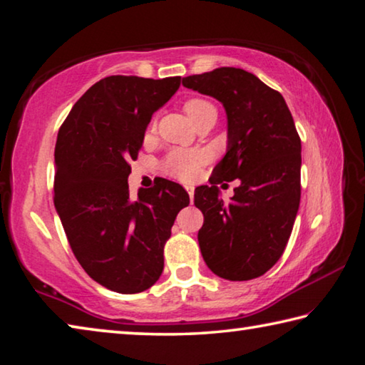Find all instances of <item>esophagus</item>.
Here are the masks:
<instances>
[{
    "label": "esophagus",
    "mask_w": 365,
    "mask_h": 365,
    "mask_svg": "<svg viewBox=\"0 0 365 365\" xmlns=\"http://www.w3.org/2000/svg\"><path fill=\"white\" fill-rule=\"evenodd\" d=\"M184 189H186V192L189 194L190 197V202H192V197H194V186H190V184H187V186H184Z\"/></svg>",
    "instance_id": "1"
}]
</instances>
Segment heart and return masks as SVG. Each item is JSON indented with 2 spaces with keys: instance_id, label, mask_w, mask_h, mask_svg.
I'll return each instance as SVG.
<instances>
[{
  "instance_id": "obj_1",
  "label": "heart",
  "mask_w": 365,
  "mask_h": 365,
  "mask_svg": "<svg viewBox=\"0 0 365 365\" xmlns=\"http://www.w3.org/2000/svg\"><path fill=\"white\" fill-rule=\"evenodd\" d=\"M215 110V106L208 100L204 98H190L184 103V111L187 116L197 124L204 118L208 111ZM205 157L199 150H186V148H173L166 153L163 160V171L166 175L181 181H190L197 176L204 165Z\"/></svg>"
}]
</instances>
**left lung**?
I'll list each match as a JSON object with an SVG mask.
<instances>
[{"label": "left lung", "instance_id": "1", "mask_svg": "<svg viewBox=\"0 0 365 365\" xmlns=\"http://www.w3.org/2000/svg\"><path fill=\"white\" fill-rule=\"evenodd\" d=\"M182 86L220 100L228 115V152L210 186L195 189L204 213L199 246L205 264L231 282L259 278L277 264L301 202V137L283 95L239 68L189 76ZM239 178L225 205L217 184Z\"/></svg>", "mask_w": 365, "mask_h": 365}]
</instances>
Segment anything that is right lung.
Wrapping results in <instances>:
<instances>
[{
  "label": "right lung",
  "instance_id": "1",
  "mask_svg": "<svg viewBox=\"0 0 365 365\" xmlns=\"http://www.w3.org/2000/svg\"><path fill=\"white\" fill-rule=\"evenodd\" d=\"M181 77L110 76L76 101L55 147V207L69 246L88 277L121 294L142 292L163 272V249L189 194L161 179L129 197L130 160L152 115Z\"/></svg>",
  "mask_w": 365,
  "mask_h": 365
}]
</instances>
